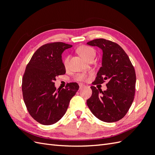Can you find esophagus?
I'll return each mask as SVG.
<instances>
[{"label":"esophagus","instance_id":"34e87169","mask_svg":"<svg viewBox=\"0 0 155 155\" xmlns=\"http://www.w3.org/2000/svg\"><path fill=\"white\" fill-rule=\"evenodd\" d=\"M79 90H81V89H83L84 87H85V85H83V84H79Z\"/></svg>","mask_w":155,"mask_h":155}]
</instances>
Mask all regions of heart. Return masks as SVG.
<instances>
[{
  "instance_id": "heart-1",
  "label": "heart",
  "mask_w": 155,
  "mask_h": 155,
  "mask_svg": "<svg viewBox=\"0 0 155 155\" xmlns=\"http://www.w3.org/2000/svg\"><path fill=\"white\" fill-rule=\"evenodd\" d=\"M77 52L84 59L87 61H89L91 59L94 58L95 55H96L95 50L92 48L90 47V46H86V45H83L78 47L77 49ZM69 59H70V57L69 56H67V57L65 58L63 60V64L65 67H68V63H69ZM91 74L92 73H90L89 74H79L76 76V79L79 81H85L87 80L89 76H90Z\"/></svg>"
}]
</instances>
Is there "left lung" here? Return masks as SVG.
Segmentation results:
<instances>
[{
  "label": "left lung",
  "mask_w": 155,
  "mask_h": 155,
  "mask_svg": "<svg viewBox=\"0 0 155 155\" xmlns=\"http://www.w3.org/2000/svg\"><path fill=\"white\" fill-rule=\"evenodd\" d=\"M97 46L103 51L101 67L94 85L107 80V89L102 91L91 87L92 94L87 104L99 120L112 123L123 118L133 104L135 93L136 74L128 55L120 45L104 39L87 43Z\"/></svg>",
  "instance_id": "8db88e82"
}]
</instances>
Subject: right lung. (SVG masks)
I'll return each mask as SVG.
<instances>
[{
  "instance_id": "obj_1",
  "label": "right lung",
  "mask_w": 155,
  "mask_h": 155,
  "mask_svg": "<svg viewBox=\"0 0 155 155\" xmlns=\"http://www.w3.org/2000/svg\"><path fill=\"white\" fill-rule=\"evenodd\" d=\"M71 45L61 42L46 44L36 50L23 75L22 91L27 110L37 122L52 125L66 113L69 103L79 89L76 83L56 91V77L66 72L62 54Z\"/></svg>"
}]
</instances>
